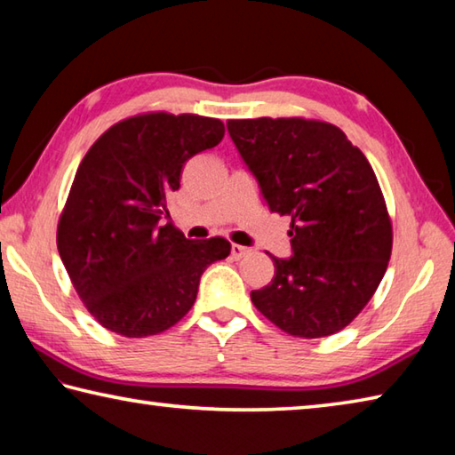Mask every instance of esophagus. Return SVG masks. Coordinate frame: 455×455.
<instances>
[{
	"instance_id": "1",
	"label": "esophagus",
	"mask_w": 455,
	"mask_h": 455,
	"mask_svg": "<svg viewBox=\"0 0 455 455\" xmlns=\"http://www.w3.org/2000/svg\"><path fill=\"white\" fill-rule=\"evenodd\" d=\"M248 251H250V248H243V245H240V243H232V258L234 259L243 258Z\"/></svg>"
}]
</instances>
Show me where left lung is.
<instances>
[{"label":"left lung","mask_w":455,"mask_h":455,"mask_svg":"<svg viewBox=\"0 0 455 455\" xmlns=\"http://www.w3.org/2000/svg\"><path fill=\"white\" fill-rule=\"evenodd\" d=\"M267 207L290 215L293 256L251 301L296 338L338 333L368 306L392 256V218L368 157L338 125L306 117L229 119Z\"/></svg>","instance_id":"1"}]
</instances>
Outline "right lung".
I'll return each instance as SVG.
<instances>
[{"label": "right lung", "mask_w": 455, "mask_h": 455, "mask_svg": "<svg viewBox=\"0 0 455 455\" xmlns=\"http://www.w3.org/2000/svg\"><path fill=\"white\" fill-rule=\"evenodd\" d=\"M215 117L148 111L103 132L79 164L58 221V250L87 312L124 338L173 328L199 277L229 256L226 237L186 240L162 226L189 157L221 141Z\"/></svg>", "instance_id": "1"}]
</instances>
